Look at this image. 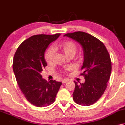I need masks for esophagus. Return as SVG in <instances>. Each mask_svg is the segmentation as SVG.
I'll return each mask as SVG.
<instances>
[{"label": "esophagus", "instance_id": "1", "mask_svg": "<svg viewBox=\"0 0 125 125\" xmlns=\"http://www.w3.org/2000/svg\"><path fill=\"white\" fill-rule=\"evenodd\" d=\"M68 82V80H62V83H65L66 82Z\"/></svg>", "mask_w": 125, "mask_h": 125}]
</instances>
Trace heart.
Segmentation results:
<instances>
[{
    "mask_svg": "<svg viewBox=\"0 0 125 125\" xmlns=\"http://www.w3.org/2000/svg\"><path fill=\"white\" fill-rule=\"evenodd\" d=\"M58 48L62 50L65 54L69 56L70 57H72L74 56L77 50V46L76 43L72 41H65L63 42L58 45ZM55 49L52 46H50L47 48L44 53V58L46 62L49 63H52L54 60L55 55ZM72 69V67H68L63 71L64 73H66L68 71Z\"/></svg>",
    "mask_w": 125,
    "mask_h": 125,
    "instance_id": "1",
    "label": "heart"
}]
</instances>
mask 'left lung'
<instances>
[{
    "label": "left lung",
    "mask_w": 125,
    "mask_h": 125,
    "mask_svg": "<svg viewBox=\"0 0 125 125\" xmlns=\"http://www.w3.org/2000/svg\"><path fill=\"white\" fill-rule=\"evenodd\" d=\"M64 36L78 42L84 52V60L80 75L83 76L85 81L84 83L80 84L75 81L73 99L81 106H90L99 100L107 87L112 71L108 51L101 41L84 32L69 33Z\"/></svg>",
    "instance_id": "obj_1"
}]
</instances>
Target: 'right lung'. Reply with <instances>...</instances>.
Returning a JSON list of instances; mask_svg holds the SVG:
<instances>
[{"mask_svg": "<svg viewBox=\"0 0 125 125\" xmlns=\"http://www.w3.org/2000/svg\"><path fill=\"white\" fill-rule=\"evenodd\" d=\"M60 33L30 37L18 46L14 55L13 69L17 83L26 100L38 107L48 106L55 101L62 82L42 78L41 72L47 66L44 52Z\"/></svg>", "mask_w": 125, "mask_h": 125, "instance_id": "add662e5", "label": "right lung"}]
</instances>
